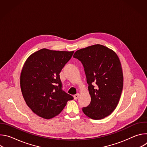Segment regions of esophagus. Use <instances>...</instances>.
Masks as SVG:
<instances>
[{
	"mask_svg": "<svg viewBox=\"0 0 147 147\" xmlns=\"http://www.w3.org/2000/svg\"><path fill=\"white\" fill-rule=\"evenodd\" d=\"M78 97H79V94H78V93H77V94H76V95H74V99L75 100H77Z\"/></svg>",
	"mask_w": 147,
	"mask_h": 147,
	"instance_id": "34e87169",
	"label": "esophagus"
}]
</instances>
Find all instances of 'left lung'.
I'll use <instances>...</instances> for the list:
<instances>
[{"mask_svg":"<svg viewBox=\"0 0 147 147\" xmlns=\"http://www.w3.org/2000/svg\"><path fill=\"white\" fill-rule=\"evenodd\" d=\"M73 57L84 68L91 103L82 111L88 117L102 119L109 116L119 103L123 86L120 60L108 48L95 45L77 51Z\"/></svg>","mask_w":147,"mask_h":147,"instance_id":"8db88e82","label":"left lung"}]
</instances>
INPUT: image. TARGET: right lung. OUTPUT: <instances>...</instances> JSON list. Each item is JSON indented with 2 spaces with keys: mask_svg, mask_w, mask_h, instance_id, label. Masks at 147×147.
I'll return each mask as SVG.
<instances>
[{
  "mask_svg": "<svg viewBox=\"0 0 147 147\" xmlns=\"http://www.w3.org/2000/svg\"><path fill=\"white\" fill-rule=\"evenodd\" d=\"M74 52L42 49L26 60L20 76V87L28 107L38 116L53 118L74 98L63 90L60 73Z\"/></svg>",
  "mask_w": 147,
  "mask_h": 147,
  "instance_id": "1",
  "label": "right lung"
}]
</instances>
